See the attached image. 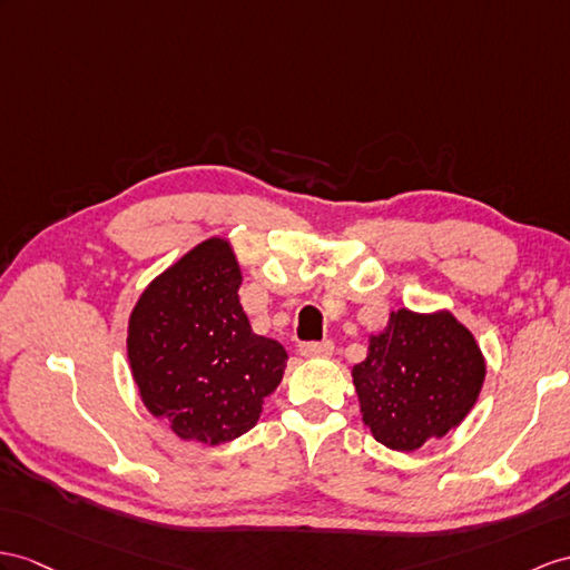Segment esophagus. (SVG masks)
Returning a JSON list of instances; mask_svg holds the SVG:
<instances>
[{
  "mask_svg": "<svg viewBox=\"0 0 570 570\" xmlns=\"http://www.w3.org/2000/svg\"><path fill=\"white\" fill-rule=\"evenodd\" d=\"M299 353L304 357H328L333 353V343L322 341V343H304L299 345Z\"/></svg>",
  "mask_w": 570,
  "mask_h": 570,
  "instance_id": "obj_1",
  "label": "esophagus"
}]
</instances>
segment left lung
Masks as SVG:
<instances>
[{
  "instance_id": "1",
  "label": "left lung",
  "mask_w": 570,
  "mask_h": 570,
  "mask_svg": "<svg viewBox=\"0 0 570 570\" xmlns=\"http://www.w3.org/2000/svg\"><path fill=\"white\" fill-rule=\"evenodd\" d=\"M485 380L479 343L450 309L390 314L353 367L360 415L384 448L413 452L442 440L474 409Z\"/></svg>"
}]
</instances>
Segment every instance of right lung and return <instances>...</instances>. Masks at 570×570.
<instances>
[{
  "label": "right lung",
  "mask_w": 570,
  "mask_h": 570,
  "mask_svg": "<svg viewBox=\"0 0 570 570\" xmlns=\"http://www.w3.org/2000/svg\"><path fill=\"white\" fill-rule=\"evenodd\" d=\"M225 237L196 244L151 281L128 318V363L145 409L186 442L225 445L261 419L287 353L258 336L239 302Z\"/></svg>",
  "instance_id": "right-lung-1"
}]
</instances>
